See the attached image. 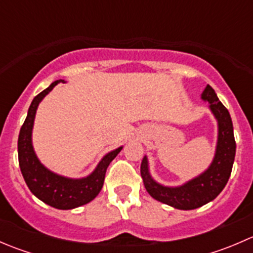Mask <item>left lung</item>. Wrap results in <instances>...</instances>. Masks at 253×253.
I'll return each instance as SVG.
<instances>
[{"mask_svg":"<svg viewBox=\"0 0 253 253\" xmlns=\"http://www.w3.org/2000/svg\"><path fill=\"white\" fill-rule=\"evenodd\" d=\"M201 98L209 103V109L218 121V142L214 159L208 169L197 177L177 187H168L158 183L149 174L147 157L143 158L141 175L145 190L154 200L176 209L200 208L213 201L223 191L230 177L235 159L236 143L234 138L233 121L228 109L220 103L215 91L207 85Z\"/></svg>","mask_w":253,"mask_h":253,"instance_id":"1","label":"left lung"}]
</instances>
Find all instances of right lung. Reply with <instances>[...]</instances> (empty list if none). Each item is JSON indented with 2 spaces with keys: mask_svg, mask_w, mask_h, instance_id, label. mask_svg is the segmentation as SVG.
Here are the masks:
<instances>
[{
  "mask_svg": "<svg viewBox=\"0 0 253 253\" xmlns=\"http://www.w3.org/2000/svg\"><path fill=\"white\" fill-rule=\"evenodd\" d=\"M60 82L55 81L45 90L33 99L28 110L27 119L20 128L18 137V159L20 171L25 183L40 201L57 209H73L93 201L101 191L109 164L121 152L122 147L108 153L90 175L82 178H70L55 174L40 163L32 143V132L35 114L40 101L50 93Z\"/></svg>",
  "mask_w": 253,
  "mask_h": 253,
  "instance_id": "1",
  "label": "right lung"
}]
</instances>
